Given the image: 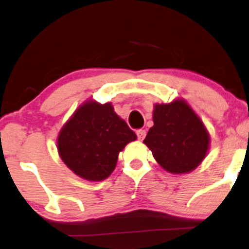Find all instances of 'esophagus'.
<instances>
[{"label":"esophagus","mask_w":249,"mask_h":249,"mask_svg":"<svg viewBox=\"0 0 249 249\" xmlns=\"http://www.w3.org/2000/svg\"><path fill=\"white\" fill-rule=\"evenodd\" d=\"M145 135H146V131L141 129V130H137V137L139 141H143L144 138H145Z\"/></svg>","instance_id":"obj_1"}]
</instances>
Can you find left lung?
<instances>
[{"mask_svg": "<svg viewBox=\"0 0 249 249\" xmlns=\"http://www.w3.org/2000/svg\"><path fill=\"white\" fill-rule=\"evenodd\" d=\"M154 126L144 144L155 160L171 174L190 173L204 160L209 149V133L202 120L184 100L156 104Z\"/></svg>", "mask_w": 249, "mask_h": 249, "instance_id": "left-lung-1", "label": "left lung"}]
</instances>
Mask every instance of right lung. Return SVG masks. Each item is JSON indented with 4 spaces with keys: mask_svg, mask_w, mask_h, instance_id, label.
<instances>
[{
    "mask_svg": "<svg viewBox=\"0 0 249 249\" xmlns=\"http://www.w3.org/2000/svg\"><path fill=\"white\" fill-rule=\"evenodd\" d=\"M137 136L111 103H84L58 136V151L71 170L89 181H103L114 170L119 152Z\"/></svg>",
    "mask_w": 249,
    "mask_h": 249,
    "instance_id": "add662e5",
    "label": "right lung"
}]
</instances>
